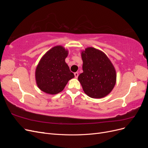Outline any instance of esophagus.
<instances>
[{"mask_svg":"<svg viewBox=\"0 0 148 148\" xmlns=\"http://www.w3.org/2000/svg\"><path fill=\"white\" fill-rule=\"evenodd\" d=\"M74 75H75V78H77L78 77V73L77 72H75V73H74Z\"/></svg>","mask_w":148,"mask_h":148,"instance_id":"obj_1","label":"esophagus"}]
</instances>
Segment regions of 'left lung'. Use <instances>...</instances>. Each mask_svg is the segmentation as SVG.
<instances>
[{
    "instance_id": "obj_1",
    "label": "left lung",
    "mask_w": 148,
    "mask_h": 148,
    "mask_svg": "<svg viewBox=\"0 0 148 148\" xmlns=\"http://www.w3.org/2000/svg\"><path fill=\"white\" fill-rule=\"evenodd\" d=\"M83 72L78 76L84 92L92 98L105 97L116 82L114 67L104 52L88 47L82 53Z\"/></svg>"
}]
</instances>
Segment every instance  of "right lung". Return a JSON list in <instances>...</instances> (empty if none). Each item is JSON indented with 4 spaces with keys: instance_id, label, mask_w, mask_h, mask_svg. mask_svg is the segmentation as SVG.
Here are the masks:
<instances>
[{
    "instance_id": "1",
    "label": "right lung",
    "mask_w": 148,
    "mask_h": 148,
    "mask_svg": "<svg viewBox=\"0 0 148 148\" xmlns=\"http://www.w3.org/2000/svg\"><path fill=\"white\" fill-rule=\"evenodd\" d=\"M67 56L68 51L58 46L52 48L42 57L36 70V83L41 91L56 95L74 78V74L65 62Z\"/></svg>"
}]
</instances>
